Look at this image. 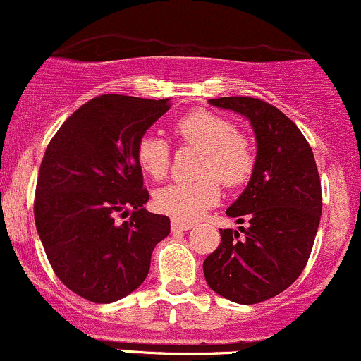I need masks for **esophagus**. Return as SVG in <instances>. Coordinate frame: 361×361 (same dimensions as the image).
<instances>
[{
    "mask_svg": "<svg viewBox=\"0 0 361 361\" xmlns=\"http://www.w3.org/2000/svg\"><path fill=\"white\" fill-rule=\"evenodd\" d=\"M192 223H183V221H178V219H173L171 221V229L173 231H187V229L192 228Z\"/></svg>",
    "mask_w": 361,
    "mask_h": 361,
    "instance_id": "34e87169",
    "label": "esophagus"
}]
</instances>
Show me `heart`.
<instances>
[{"label":"heart","mask_w":361,"mask_h":361,"mask_svg":"<svg viewBox=\"0 0 361 361\" xmlns=\"http://www.w3.org/2000/svg\"><path fill=\"white\" fill-rule=\"evenodd\" d=\"M173 133L181 145L202 152L197 164L200 178L157 190L154 195L157 211L178 221H193L217 204L219 181L228 188H238L250 180L255 152L231 120L207 109H193L174 121ZM135 159L142 171L159 181L169 171L171 149L159 137L144 135L135 145Z\"/></svg>","instance_id":"heart-1"}]
</instances>
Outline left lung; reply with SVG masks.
<instances>
[{
  "instance_id": "1",
  "label": "left lung",
  "mask_w": 361,
  "mask_h": 361,
  "mask_svg": "<svg viewBox=\"0 0 361 361\" xmlns=\"http://www.w3.org/2000/svg\"><path fill=\"white\" fill-rule=\"evenodd\" d=\"M250 120L255 168L245 192L226 211L240 231L221 229V243L204 262L212 291L235 303L274 298L302 274L314 247L322 188L307 138L276 106L255 97L209 99Z\"/></svg>"
}]
</instances>
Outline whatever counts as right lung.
I'll return each instance as SVG.
<instances>
[{
  "label": "right lung",
  "mask_w": 361,
  "mask_h": 361,
  "mask_svg": "<svg viewBox=\"0 0 361 361\" xmlns=\"http://www.w3.org/2000/svg\"><path fill=\"white\" fill-rule=\"evenodd\" d=\"M169 108V99L97 96L47 145L35 228L58 279L89 302L111 303L137 290L169 235V217L144 209L149 192L135 159L138 138Z\"/></svg>",
  "instance_id": "1"
}]
</instances>
